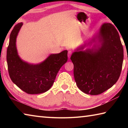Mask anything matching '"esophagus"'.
Returning <instances> with one entry per match:
<instances>
[{
	"instance_id": "1",
	"label": "esophagus",
	"mask_w": 128,
	"mask_h": 128,
	"mask_svg": "<svg viewBox=\"0 0 128 128\" xmlns=\"http://www.w3.org/2000/svg\"><path fill=\"white\" fill-rule=\"evenodd\" d=\"M72 54V50H69L68 52V56L69 58H70V57L71 56Z\"/></svg>"
}]
</instances>
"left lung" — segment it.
I'll list each match as a JSON object with an SVG mask.
<instances>
[{"mask_svg": "<svg viewBox=\"0 0 128 128\" xmlns=\"http://www.w3.org/2000/svg\"><path fill=\"white\" fill-rule=\"evenodd\" d=\"M98 38L100 45L85 51L80 50L82 46L70 57L78 88L91 95L102 94L114 85L120 76L124 58L120 37L112 24H103Z\"/></svg>", "mask_w": 128, "mask_h": 128, "instance_id": "obj_1", "label": "left lung"}]
</instances>
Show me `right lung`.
Segmentation results:
<instances>
[{
	"label": "right lung",
	"mask_w": 128,
	"mask_h": 128,
	"mask_svg": "<svg viewBox=\"0 0 128 128\" xmlns=\"http://www.w3.org/2000/svg\"><path fill=\"white\" fill-rule=\"evenodd\" d=\"M16 25L11 32L7 49L8 69L11 80L28 94H39L50 90L60 68L68 60V50L50 54L41 63L33 65L19 57L16 47V37L22 26Z\"/></svg>",
	"instance_id": "right-lung-1"
}]
</instances>
